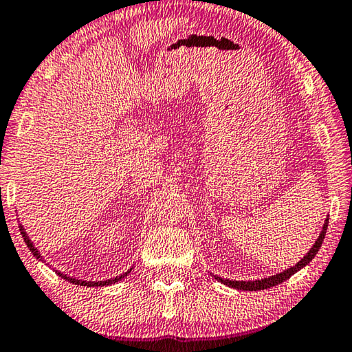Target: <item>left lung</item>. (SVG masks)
Here are the masks:
<instances>
[{"mask_svg":"<svg viewBox=\"0 0 352 352\" xmlns=\"http://www.w3.org/2000/svg\"><path fill=\"white\" fill-rule=\"evenodd\" d=\"M327 223H329V217H326L324 225H323V230H321L318 239L315 241L312 248L306 253L305 258H302L300 262H296L294 267H290V269H287V270H284L281 273H276V275H272V276L264 278V279H256V281H234V279H225V278H220V276H216V275H212V276H214V279H217L219 283L228 285V287H233L236 290H250V292H253V290H264V289L273 287V285L281 284V283L285 281V279H289L292 275H295L298 270H301L302 267H306L309 262H311L315 258V254L318 253V250L321 247V243H323V239H324V236H326Z\"/></svg>","mask_w":352,"mask_h":352,"instance_id":"obj_1","label":"left lung"}]
</instances>
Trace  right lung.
Instances as JSON below:
<instances>
[{
  "instance_id": "add662e5",
  "label": "right lung",
  "mask_w": 352,
  "mask_h": 352,
  "mask_svg": "<svg viewBox=\"0 0 352 352\" xmlns=\"http://www.w3.org/2000/svg\"><path fill=\"white\" fill-rule=\"evenodd\" d=\"M20 231H21V236H23V239H25V242H26L28 248L31 250V253H32V254L35 256V258H37L38 261H43V258H41L40 253H38V250L34 247L32 241L29 239V236H28V233H26V230L23 228V225H20ZM132 269H133V267H132ZM132 269L127 270L126 273H122V275L116 276V278L105 279V281H83V279H76V278H73V276H68V275H65V273H62V272H57V270H56V273H57L58 276H62L63 279H67V281L73 283V284H77V285H87V287H104V285H111V284H115V283H118V281H121L122 278H126V276L129 275V273L132 272Z\"/></svg>"
}]
</instances>
